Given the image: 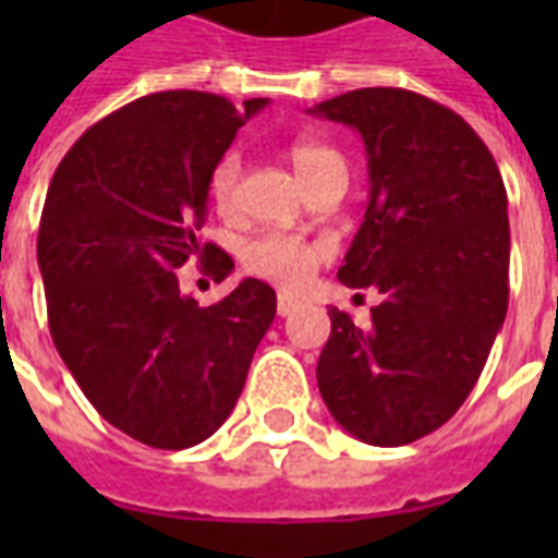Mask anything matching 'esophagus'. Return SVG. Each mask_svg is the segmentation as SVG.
I'll use <instances>...</instances> for the list:
<instances>
[{
    "mask_svg": "<svg viewBox=\"0 0 558 558\" xmlns=\"http://www.w3.org/2000/svg\"><path fill=\"white\" fill-rule=\"evenodd\" d=\"M298 301L292 295H278V315L280 318H287V315H292L298 310Z\"/></svg>",
    "mask_w": 558,
    "mask_h": 558,
    "instance_id": "obj_1",
    "label": "esophagus"
}]
</instances>
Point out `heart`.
Here are the masks:
<instances>
[{"instance_id": "1", "label": "heart", "mask_w": 558, "mask_h": 558, "mask_svg": "<svg viewBox=\"0 0 558 558\" xmlns=\"http://www.w3.org/2000/svg\"><path fill=\"white\" fill-rule=\"evenodd\" d=\"M289 161H292V168H295L304 185H313L315 179L324 177L327 170L344 168V159H341L339 153L327 147V144L313 142V138H295V142L289 144ZM240 177H243L240 153H222L208 179L210 199H214V205L222 214H228L236 205ZM324 260H327V245L315 243V240H304V236L278 234V231L252 236L240 248V263H243V269L248 275L269 280V283H278L283 289L304 287Z\"/></svg>"}]
</instances>
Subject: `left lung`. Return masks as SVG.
<instances>
[{
  "mask_svg": "<svg viewBox=\"0 0 558 558\" xmlns=\"http://www.w3.org/2000/svg\"><path fill=\"white\" fill-rule=\"evenodd\" d=\"M310 112L365 142L371 196L339 280L381 295L367 330L332 306L318 390L344 432L405 446L463 405L507 318L501 170L458 112L416 92L353 89Z\"/></svg>",
  "mask_w": 558,
  "mask_h": 558,
  "instance_id": "8db88e82",
  "label": "left lung"
}]
</instances>
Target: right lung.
Here are the masks:
<instances>
[{
    "instance_id": "obj_1",
    "label": "right lung",
    "mask_w": 558,
    "mask_h": 558,
    "mask_svg": "<svg viewBox=\"0 0 558 558\" xmlns=\"http://www.w3.org/2000/svg\"><path fill=\"white\" fill-rule=\"evenodd\" d=\"M266 104L153 92L89 126L48 185L37 263L54 348L98 414L153 449H191L226 423L275 322L263 280L199 306L177 278L191 257L214 280L234 269L196 231L210 170Z\"/></svg>"
}]
</instances>
